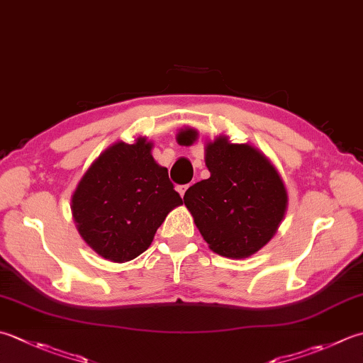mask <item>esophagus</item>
<instances>
[{"instance_id": "obj_1", "label": "esophagus", "mask_w": 363, "mask_h": 363, "mask_svg": "<svg viewBox=\"0 0 363 363\" xmlns=\"http://www.w3.org/2000/svg\"><path fill=\"white\" fill-rule=\"evenodd\" d=\"M190 186L187 184V186H179L177 187V191H179V195L184 198V195H186V191H187V189H189Z\"/></svg>"}]
</instances>
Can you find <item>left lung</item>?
<instances>
[{"instance_id":"8db88e82","label":"left lung","mask_w":363,"mask_h":363,"mask_svg":"<svg viewBox=\"0 0 363 363\" xmlns=\"http://www.w3.org/2000/svg\"><path fill=\"white\" fill-rule=\"evenodd\" d=\"M181 146H191L198 132L184 127L176 135ZM211 176L184 195L196 228L220 257L244 259L259 252L285 218L288 191L281 176L258 147L231 143L218 135L204 146Z\"/></svg>"}]
</instances>
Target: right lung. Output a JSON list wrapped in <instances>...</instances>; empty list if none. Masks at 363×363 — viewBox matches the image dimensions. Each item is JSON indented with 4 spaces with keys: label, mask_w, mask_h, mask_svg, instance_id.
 <instances>
[{
    "label": "right lung",
    "mask_w": 363,
    "mask_h": 363,
    "mask_svg": "<svg viewBox=\"0 0 363 363\" xmlns=\"http://www.w3.org/2000/svg\"><path fill=\"white\" fill-rule=\"evenodd\" d=\"M152 141H116L99 154L78 181L72 217L84 242L99 257L125 262L152 244L159 226L182 198L168 169L152 157Z\"/></svg>",
    "instance_id": "right-lung-1"
}]
</instances>
